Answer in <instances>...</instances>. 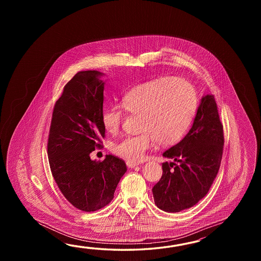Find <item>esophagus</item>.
I'll use <instances>...</instances> for the list:
<instances>
[{
  "label": "esophagus",
  "instance_id": "34e87169",
  "mask_svg": "<svg viewBox=\"0 0 261 261\" xmlns=\"http://www.w3.org/2000/svg\"><path fill=\"white\" fill-rule=\"evenodd\" d=\"M127 166L128 168H135V167L139 166V163H136V162H132V161H127Z\"/></svg>",
  "mask_w": 261,
  "mask_h": 261
}]
</instances>
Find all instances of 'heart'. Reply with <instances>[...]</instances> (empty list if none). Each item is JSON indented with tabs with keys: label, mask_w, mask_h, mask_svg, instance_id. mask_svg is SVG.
I'll return each mask as SVG.
<instances>
[{
	"label": "heart",
	"mask_w": 261,
	"mask_h": 261,
	"mask_svg": "<svg viewBox=\"0 0 261 261\" xmlns=\"http://www.w3.org/2000/svg\"><path fill=\"white\" fill-rule=\"evenodd\" d=\"M121 108L128 115L139 117L141 133L126 136L114 144L113 151L126 161L136 162L156 142L167 146L183 137L194 119L198 96L187 80L164 76L129 89L122 97ZM122 110L117 106L102 109L100 119L106 133L119 130L124 117Z\"/></svg>",
	"instance_id": "heart-1"
}]
</instances>
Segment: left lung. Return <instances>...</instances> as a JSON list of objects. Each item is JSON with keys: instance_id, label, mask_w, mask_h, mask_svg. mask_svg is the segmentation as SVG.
I'll use <instances>...</instances> for the list:
<instances>
[{"instance_id": "8db88e82", "label": "left lung", "mask_w": 261, "mask_h": 261, "mask_svg": "<svg viewBox=\"0 0 261 261\" xmlns=\"http://www.w3.org/2000/svg\"><path fill=\"white\" fill-rule=\"evenodd\" d=\"M224 132L214 95H206L189 133L163 153L162 176L152 189L155 205L178 213L194 206L211 189L221 164Z\"/></svg>"}]
</instances>
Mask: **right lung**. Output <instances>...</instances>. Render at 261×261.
I'll return each instance as SVG.
<instances>
[{"instance_id":"right-lung-1","label":"right lung","mask_w":261,"mask_h":261,"mask_svg":"<svg viewBox=\"0 0 261 261\" xmlns=\"http://www.w3.org/2000/svg\"><path fill=\"white\" fill-rule=\"evenodd\" d=\"M101 72L82 71L64 86L56 101L47 140L50 170L58 188L72 205L94 212L114 198L125 161L107 155L91 161L89 154L102 147L101 124L105 83Z\"/></svg>"}]
</instances>
